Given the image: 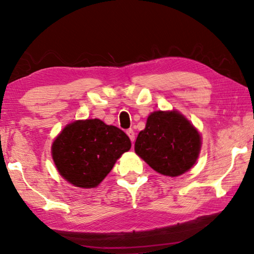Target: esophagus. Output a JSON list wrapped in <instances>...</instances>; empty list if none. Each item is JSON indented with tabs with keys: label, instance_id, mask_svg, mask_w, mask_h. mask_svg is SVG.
Instances as JSON below:
<instances>
[{
	"label": "esophagus",
	"instance_id": "obj_1",
	"mask_svg": "<svg viewBox=\"0 0 254 254\" xmlns=\"http://www.w3.org/2000/svg\"><path fill=\"white\" fill-rule=\"evenodd\" d=\"M127 134L128 135V137H130V140L132 141V142H134L135 133H134V131L132 130V128H128V130H127Z\"/></svg>",
	"mask_w": 254,
	"mask_h": 254
}]
</instances>
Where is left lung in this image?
<instances>
[{
    "label": "left lung",
    "mask_w": 254,
    "mask_h": 254,
    "mask_svg": "<svg viewBox=\"0 0 254 254\" xmlns=\"http://www.w3.org/2000/svg\"><path fill=\"white\" fill-rule=\"evenodd\" d=\"M134 150L157 173L176 177L194 166L200 135L178 112H153L136 137Z\"/></svg>",
    "instance_id": "1"
}]
</instances>
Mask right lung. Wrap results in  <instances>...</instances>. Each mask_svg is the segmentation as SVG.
Returning a JSON list of instances; mask_svg holds the SVG:
<instances>
[{"mask_svg":"<svg viewBox=\"0 0 254 254\" xmlns=\"http://www.w3.org/2000/svg\"><path fill=\"white\" fill-rule=\"evenodd\" d=\"M131 148L121 128L98 119L67 126L53 144V158L59 174L76 187H96L115 161Z\"/></svg>","mask_w":254,"mask_h":254,"instance_id":"add662e5","label":"right lung"}]
</instances>
